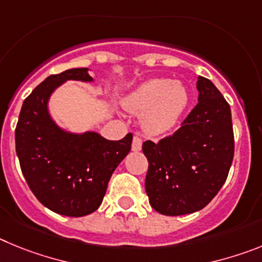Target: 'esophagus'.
Here are the masks:
<instances>
[{"mask_svg":"<svg viewBox=\"0 0 262 262\" xmlns=\"http://www.w3.org/2000/svg\"><path fill=\"white\" fill-rule=\"evenodd\" d=\"M142 144H143L142 138H140V136H138V135L134 136L133 147H131V148H133V151H135V152L140 151V149H142Z\"/></svg>","mask_w":262,"mask_h":262,"instance_id":"esophagus-1","label":"esophagus"}]
</instances>
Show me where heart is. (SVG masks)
Listing matches in <instances>:
<instances>
[{
	"instance_id": "obj_1",
	"label": "heart",
	"mask_w": 262,
	"mask_h": 262,
	"mask_svg": "<svg viewBox=\"0 0 262 262\" xmlns=\"http://www.w3.org/2000/svg\"><path fill=\"white\" fill-rule=\"evenodd\" d=\"M189 102L184 85L168 78L149 80L124 99L127 110L143 114V126L149 134H163L172 128Z\"/></svg>"
}]
</instances>
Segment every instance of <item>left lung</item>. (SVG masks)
I'll return each mask as SVG.
<instances>
[{
  "instance_id": "left-lung-1",
  "label": "left lung",
  "mask_w": 262,
  "mask_h": 262,
  "mask_svg": "<svg viewBox=\"0 0 262 262\" xmlns=\"http://www.w3.org/2000/svg\"><path fill=\"white\" fill-rule=\"evenodd\" d=\"M198 103L181 127L157 143H143L148 160L145 191L169 216L203 209L221 190L235 152L231 108L209 78L196 81Z\"/></svg>"
}]
</instances>
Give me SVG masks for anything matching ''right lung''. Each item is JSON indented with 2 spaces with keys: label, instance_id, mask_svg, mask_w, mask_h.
<instances>
[{
  "label": "right lung",
  "instance_id": "obj_1",
  "mask_svg": "<svg viewBox=\"0 0 262 262\" xmlns=\"http://www.w3.org/2000/svg\"><path fill=\"white\" fill-rule=\"evenodd\" d=\"M67 80L92 81L86 68L51 75L25 99L15 127L23 177L41 205L60 215L84 216L99 207L108 180L131 149L133 134L107 140L96 133L67 134L48 115L47 101Z\"/></svg>",
  "mask_w": 262,
  "mask_h": 262
}]
</instances>
